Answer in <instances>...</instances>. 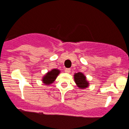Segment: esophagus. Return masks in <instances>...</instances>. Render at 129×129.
<instances>
[{"label": "esophagus", "instance_id": "obj_1", "mask_svg": "<svg viewBox=\"0 0 129 129\" xmlns=\"http://www.w3.org/2000/svg\"><path fill=\"white\" fill-rule=\"evenodd\" d=\"M64 72L67 73H69L70 72H71V69H64Z\"/></svg>", "mask_w": 129, "mask_h": 129}]
</instances>
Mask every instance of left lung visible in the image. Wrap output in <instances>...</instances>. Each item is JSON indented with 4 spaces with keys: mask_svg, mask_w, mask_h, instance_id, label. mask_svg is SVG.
<instances>
[{
    "mask_svg": "<svg viewBox=\"0 0 129 129\" xmlns=\"http://www.w3.org/2000/svg\"><path fill=\"white\" fill-rule=\"evenodd\" d=\"M74 80L77 87L85 89L89 86V82L87 81L86 77L82 73H77L74 75Z\"/></svg>",
    "mask_w": 129,
    "mask_h": 129,
    "instance_id": "1",
    "label": "left lung"
}]
</instances>
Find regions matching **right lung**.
Returning <instances> with one entry per match:
<instances>
[{
  "instance_id": "obj_1",
  "label": "right lung",
  "mask_w": 129,
  "mask_h": 129,
  "mask_svg": "<svg viewBox=\"0 0 129 129\" xmlns=\"http://www.w3.org/2000/svg\"><path fill=\"white\" fill-rule=\"evenodd\" d=\"M60 71L58 69H54L51 70L50 71H48L46 75H45L42 78V82L46 85H49L51 83L55 81V79L57 77V76L59 75Z\"/></svg>"
}]
</instances>
